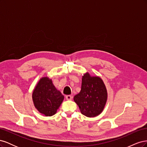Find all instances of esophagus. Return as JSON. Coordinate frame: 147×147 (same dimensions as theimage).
I'll list each match as a JSON object with an SVG mask.
<instances>
[{"mask_svg":"<svg viewBox=\"0 0 147 147\" xmlns=\"http://www.w3.org/2000/svg\"><path fill=\"white\" fill-rule=\"evenodd\" d=\"M65 98L67 100H71L72 99V96L71 95H67L65 96Z\"/></svg>","mask_w":147,"mask_h":147,"instance_id":"obj_1","label":"esophagus"}]
</instances>
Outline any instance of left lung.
<instances>
[{
    "instance_id": "8db88e82",
    "label": "left lung",
    "mask_w": 147,
    "mask_h": 147,
    "mask_svg": "<svg viewBox=\"0 0 147 147\" xmlns=\"http://www.w3.org/2000/svg\"><path fill=\"white\" fill-rule=\"evenodd\" d=\"M81 113L88 117H94L103 110L107 99V92L102 79L91 77L88 73L82 78V89L74 97Z\"/></svg>"
}]
</instances>
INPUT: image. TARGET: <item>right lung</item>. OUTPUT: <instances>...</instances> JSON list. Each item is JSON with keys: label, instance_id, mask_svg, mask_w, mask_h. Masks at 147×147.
Wrapping results in <instances>:
<instances>
[{"label": "right lung", "instance_id": "obj_1", "mask_svg": "<svg viewBox=\"0 0 147 147\" xmlns=\"http://www.w3.org/2000/svg\"><path fill=\"white\" fill-rule=\"evenodd\" d=\"M34 105L40 113L53 116L64 99V96L56 90L51 80L43 77L35 86L32 93Z\"/></svg>", "mask_w": 147, "mask_h": 147}]
</instances>
